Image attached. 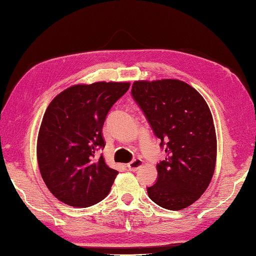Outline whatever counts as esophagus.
Segmentation results:
<instances>
[{"label": "esophagus", "mask_w": 256, "mask_h": 256, "mask_svg": "<svg viewBox=\"0 0 256 256\" xmlns=\"http://www.w3.org/2000/svg\"><path fill=\"white\" fill-rule=\"evenodd\" d=\"M143 160H142V158H135V160L134 161H132L130 163H128L127 164V168L130 171H136V170H138L140 169V168L143 166Z\"/></svg>", "instance_id": "obj_1"}]
</instances>
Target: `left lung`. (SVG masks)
<instances>
[{
	"label": "left lung",
	"instance_id": "1",
	"mask_svg": "<svg viewBox=\"0 0 256 256\" xmlns=\"http://www.w3.org/2000/svg\"><path fill=\"white\" fill-rule=\"evenodd\" d=\"M132 95L166 148L156 182L148 188L150 198L166 210L186 208L206 190L214 174L216 135L210 108L178 79L134 82Z\"/></svg>",
	"mask_w": 256,
	"mask_h": 256
}]
</instances>
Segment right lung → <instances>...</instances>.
Listing matches in <instances>:
<instances>
[{
    "mask_svg": "<svg viewBox=\"0 0 256 256\" xmlns=\"http://www.w3.org/2000/svg\"><path fill=\"white\" fill-rule=\"evenodd\" d=\"M130 82L74 85L52 100L37 137V162L50 192L70 206L88 208L106 198L118 174L103 156L102 129L113 104Z\"/></svg>",
    "mask_w": 256,
    "mask_h": 256,
    "instance_id": "1",
    "label": "right lung"
}]
</instances>
